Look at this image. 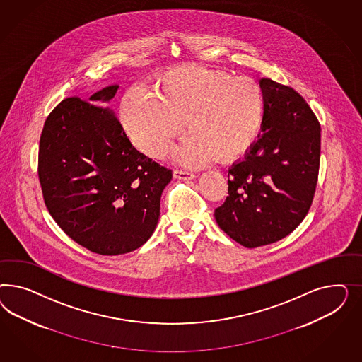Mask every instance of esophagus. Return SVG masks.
<instances>
[{"instance_id":"esophagus-1","label":"esophagus","mask_w":362,"mask_h":362,"mask_svg":"<svg viewBox=\"0 0 362 362\" xmlns=\"http://www.w3.org/2000/svg\"><path fill=\"white\" fill-rule=\"evenodd\" d=\"M174 176L176 179H180V180H192L195 177V174L186 171V170H175Z\"/></svg>"}]
</instances>
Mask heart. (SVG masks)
Segmentation results:
<instances>
[{
    "instance_id": "1",
    "label": "heart",
    "mask_w": 362,
    "mask_h": 362,
    "mask_svg": "<svg viewBox=\"0 0 362 362\" xmlns=\"http://www.w3.org/2000/svg\"><path fill=\"white\" fill-rule=\"evenodd\" d=\"M263 88L248 78H233L219 69L177 66L165 71L153 95L129 91L122 100L124 130L144 153L163 158L187 123L179 159L202 165L220 156L232 162L248 153L262 130Z\"/></svg>"
}]
</instances>
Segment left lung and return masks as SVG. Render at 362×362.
<instances>
[{"instance_id":"obj_1","label":"left lung","mask_w":362,"mask_h":362,"mask_svg":"<svg viewBox=\"0 0 362 362\" xmlns=\"http://www.w3.org/2000/svg\"><path fill=\"white\" fill-rule=\"evenodd\" d=\"M262 134L228 170V197L215 219L247 248L281 240L307 216L317 185L321 129L295 88L260 79Z\"/></svg>"}]
</instances>
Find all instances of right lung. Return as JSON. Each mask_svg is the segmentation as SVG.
<instances>
[{
    "label": "right lung",
    "instance_id": "1",
    "mask_svg": "<svg viewBox=\"0 0 362 362\" xmlns=\"http://www.w3.org/2000/svg\"><path fill=\"white\" fill-rule=\"evenodd\" d=\"M118 85L66 98L45 122L38 177L45 204L69 238L99 255L142 247L158 224L173 171L139 153L105 105Z\"/></svg>",
    "mask_w": 362,
    "mask_h": 362
}]
</instances>
